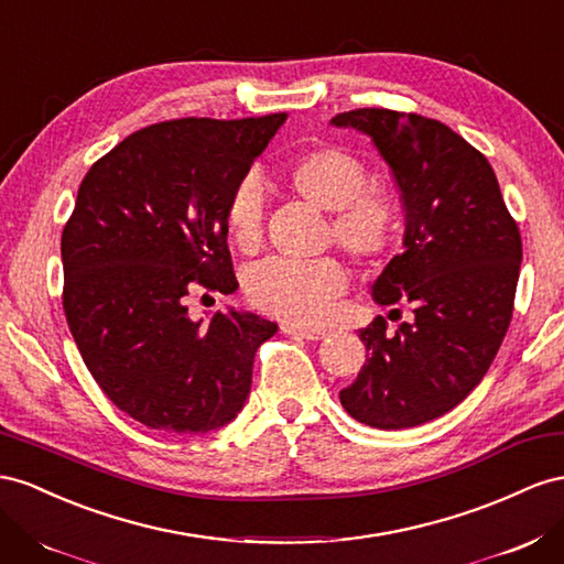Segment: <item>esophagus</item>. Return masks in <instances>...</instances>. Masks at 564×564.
Wrapping results in <instances>:
<instances>
[{"label":"esophagus","mask_w":564,"mask_h":564,"mask_svg":"<svg viewBox=\"0 0 564 564\" xmlns=\"http://www.w3.org/2000/svg\"><path fill=\"white\" fill-rule=\"evenodd\" d=\"M282 332L284 334H292V337H301V339H308V341H317L325 337V329H317V327H306V325H296V323H282Z\"/></svg>","instance_id":"esophagus-1"}]
</instances>
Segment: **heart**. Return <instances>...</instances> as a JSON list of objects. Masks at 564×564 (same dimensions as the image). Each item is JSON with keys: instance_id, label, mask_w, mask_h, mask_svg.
I'll list each match as a JSON object with an SVG mask.
<instances>
[{"instance_id": "obj_1", "label": "heart", "mask_w": 564, "mask_h": 564, "mask_svg": "<svg viewBox=\"0 0 564 564\" xmlns=\"http://www.w3.org/2000/svg\"><path fill=\"white\" fill-rule=\"evenodd\" d=\"M292 187L303 199L329 210V239L354 263L368 265L384 258L401 232V206L393 196L368 185L360 159L341 149H315L292 169ZM265 199L258 175L241 177L225 204V232L232 245L251 253L263 239ZM346 286L337 258H280L256 263L245 275L253 308L296 325L319 323Z\"/></svg>"}]
</instances>
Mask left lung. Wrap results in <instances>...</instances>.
<instances>
[{
    "label": "left lung",
    "instance_id": "1",
    "mask_svg": "<svg viewBox=\"0 0 564 564\" xmlns=\"http://www.w3.org/2000/svg\"><path fill=\"white\" fill-rule=\"evenodd\" d=\"M332 123L370 134L391 169L405 208V249L377 278L372 296L413 311L395 332L382 315L360 329L368 360L339 399L370 427H417L467 399L491 368L512 319L520 227L486 156L438 120L356 109Z\"/></svg>",
    "mask_w": 564,
    "mask_h": 564
}]
</instances>
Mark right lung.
<instances>
[{"label":"right lung","mask_w":564,"mask_h":564,"mask_svg":"<svg viewBox=\"0 0 564 564\" xmlns=\"http://www.w3.org/2000/svg\"><path fill=\"white\" fill-rule=\"evenodd\" d=\"M284 118L163 120L80 182L61 235L64 313L99 389L144 427L204 434L247 401L253 356L278 325L237 311L192 323L185 299L239 286L225 204Z\"/></svg>","instance_id":"1"}]
</instances>
